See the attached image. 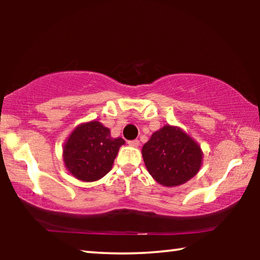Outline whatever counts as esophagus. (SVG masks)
Wrapping results in <instances>:
<instances>
[{
	"label": "esophagus",
	"mask_w": 260,
	"mask_h": 260,
	"mask_svg": "<svg viewBox=\"0 0 260 260\" xmlns=\"http://www.w3.org/2000/svg\"><path fill=\"white\" fill-rule=\"evenodd\" d=\"M127 144L130 145V147H135L137 148L138 145H140V141L138 140H133V141H127Z\"/></svg>",
	"instance_id": "34e87169"
}]
</instances>
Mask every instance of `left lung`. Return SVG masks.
Listing matches in <instances>:
<instances>
[{
  "instance_id": "left-lung-1",
  "label": "left lung",
  "mask_w": 260,
  "mask_h": 260,
  "mask_svg": "<svg viewBox=\"0 0 260 260\" xmlns=\"http://www.w3.org/2000/svg\"><path fill=\"white\" fill-rule=\"evenodd\" d=\"M142 155L148 172L158 183L179 186L197 175L202 152L193 138L179 127L166 125L152 134Z\"/></svg>"
}]
</instances>
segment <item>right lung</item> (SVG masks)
<instances>
[{
  "label": "right lung",
  "mask_w": 260,
  "mask_h": 260,
  "mask_svg": "<svg viewBox=\"0 0 260 260\" xmlns=\"http://www.w3.org/2000/svg\"><path fill=\"white\" fill-rule=\"evenodd\" d=\"M123 138H112L102 123L81 124L71 134L63 147V161L69 172L78 180L97 181L112 168Z\"/></svg>",
  "instance_id": "obj_1"
}]
</instances>
